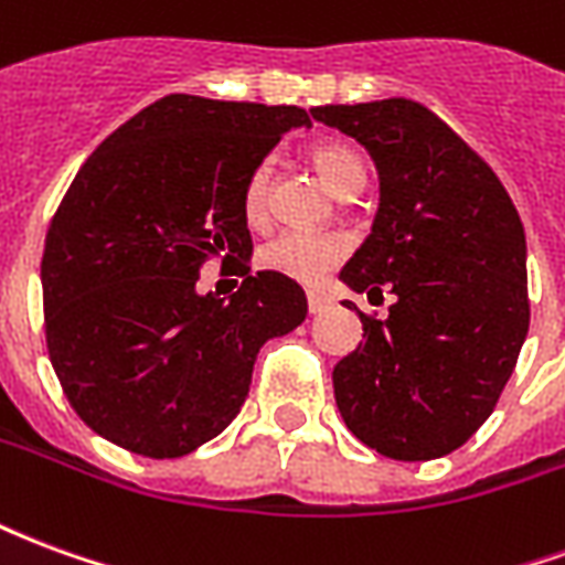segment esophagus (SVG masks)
I'll list each match as a JSON object with an SVG mask.
<instances>
[{"label": "esophagus", "mask_w": 565, "mask_h": 565, "mask_svg": "<svg viewBox=\"0 0 565 565\" xmlns=\"http://www.w3.org/2000/svg\"><path fill=\"white\" fill-rule=\"evenodd\" d=\"M327 306H330V299H327L323 294H308V311H311V315L327 311Z\"/></svg>", "instance_id": "1"}]
</instances>
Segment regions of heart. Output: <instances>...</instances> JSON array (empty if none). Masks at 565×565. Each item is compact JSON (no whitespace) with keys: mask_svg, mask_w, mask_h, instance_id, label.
Here are the masks:
<instances>
[{"mask_svg":"<svg viewBox=\"0 0 565 565\" xmlns=\"http://www.w3.org/2000/svg\"><path fill=\"white\" fill-rule=\"evenodd\" d=\"M311 162L335 196L360 193V186L366 181V169H363L360 157L344 145H318L311 150ZM269 186L271 166L257 162L247 174L245 193H242V209H245L247 223H254V226L266 223V217H269ZM344 254H348V242L342 235L290 230V233L275 235L271 242L263 245L259 263L269 271L290 278V281L315 287L342 263Z\"/></svg>","mask_w":565,"mask_h":565,"instance_id":"obj_1","label":"heart"}]
</instances>
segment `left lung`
Returning <instances> with one entry per match:
<instances>
[{"mask_svg":"<svg viewBox=\"0 0 565 565\" xmlns=\"http://www.w3.org/2000/svg\"><path fill=\"white\" fill-rule=\"evenodd\" d=\"M379 169L372 233L339 271L384 299L363 342L332 369L335 405L363 445L391 460L457 450L497 408L530 330L526 235L478 153L412 99L311 108ZM351 308V302H348Z\"/></svg>","mask_w":565,"mask_h":565,"instance_id":"1","label":"left lung"}]
</instances>
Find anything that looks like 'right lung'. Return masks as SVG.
<instances>
[{
	"instance_id": "right-lung-1",
	"label": "right lung",
	"mask_w": 565,
	"mask_h": 565,
	"mask_svg": "<svg viewBox=\"0 0 565 565\" xmlns=\"http://www.w3.org/2000/svg\"><path fill=\"white\" fill-rule=\"evenodd\" d=\"M296 105L172 93L129 117L81 166L42 257L47 354L93 433L153 460L221 436L250 391L263 344L306 320L302 287L250 275L242 193ZM246 275L233 297L199 295L198 266Z\"/></svg>"
}]
</instances>
